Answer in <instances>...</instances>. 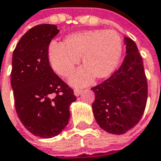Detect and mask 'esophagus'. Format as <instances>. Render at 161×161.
<instances>
[{
    "instance_id": "34e87169",
    "label": "esophagus",
    "mask_w": 161,
    "mask_h": 161,
    "mask_svg": "<svg viewBox=\"0 0 161 161\" xmlns=\"http://www.w3.org/2000/svg\"><path fill=\"white\" fill-rule=\"evenodd\" d=\"M80 92H81V90L79 88H75V90H74V93H75V96H79L80 94Z\"/></svg>"
}]
</instances>
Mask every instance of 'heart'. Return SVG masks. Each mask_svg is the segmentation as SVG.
Returning <instances> with one entry per match:
<instances>
[{
  "label": "heart",
  "instance_id": "obj_1",
  "mask_svg": "<svg viewBox=\"0 0 161 161\" xmlns=\"http://www.w3.org/2000/svg\"><path fill=\"white\" fill-rule=\"evenodd\" d=\"M122 48V39L115 31H80L69 35L63 44L51 43L49 60L57 74L68 77L74 72L81 56L85 67L78 69L69 81L76 86H83L90 84L94 76L101 79L110 75L119 63Z\"/></svg>",
  "mask_w": 161,
  "mask_h": 161
}]
</instances>
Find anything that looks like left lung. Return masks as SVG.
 I'll return each mask as SVG.
<instances>
[{"mask_svg": "<svg viewBox=\"0 0 161 161\" xmlns=\"http://www.w3.org/2000/svg\"><path fill=\"white\" fill-rule=\"evenodd\" d=\"M124 43L127 55L120 68L105 81L92 87L95 119L101 129L115 135L126 133L138 124L147 98L142 56L130 37H124Z\"/></svg>", "mask_w": 161, "mask_h": 161, "instance_id": "8db88e82", "label": "left lung"}]
</instances>
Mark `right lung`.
Here are the masks:
<instances>
[{
    "label": "right lung",
    "instance_id": "right-lung-1",
    "mask_svg": "<svg viewBox=\"0 0 161 161\" xmlns=\"http://www.w3.org/2000/svg\"><path fill=\"white\" fill-rule=\"evenodd\" d=\"M59 32L55 25L34 26L22 36L13 53L11 86L16 112L25 128L36 136L59 135L70 118L74 91L55 74L48 50Z\"/></svg>",
    "mask_w": 161,
    "mask_h": 161
}]
</instances>
